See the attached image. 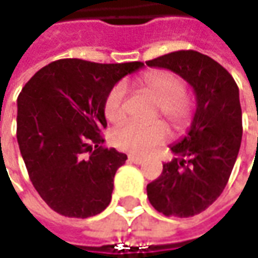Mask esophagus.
Segmentation results:
<instances>
[{"label":"esophagus","instance_id":"34e87169","mask_svg":"<svg viewBox=\"0 0 258 258\" xmlns=\"http://www.w3.org/2000/svg\"><path fill=\"white\" fill-rule=\"evenodd\" d=\"M129 161H131L132 164L136 165H141L145 162V159L142 156H136V155H129Z\"/></svg>","mask_w":258,"mask_h":258}]
</instances>
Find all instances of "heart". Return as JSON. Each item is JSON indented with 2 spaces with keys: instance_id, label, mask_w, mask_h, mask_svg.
I'll return each instance as SVG.
<instances>
[{
  "instance_id": "heart-1",
  "label": "heart",
  "mask_w": 258,
  "mask_h": 258,
  "mask_svg": "<svg viewBox=\"0 0 258 258\" xmlns=\"http://www.w3.org/2000/svg\"><path fill=\"white\" fill-rule=\"evenodd\" d=\"M139 85L145 92L158 102L159 112L176 129H182L189 123L192 116V103L185 96V83L179 76L171 72L155 70L141 77ZM126 86L119 83L113 86L104 100V114L112 123L122 122L126 116ZM168 139V129L164 123L144 124L126 122L119 126L112 135L116 148L134 152L149 154L158 145Z\"/></svg>"
}]
</instances>
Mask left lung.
<instances>
[{
  "instance_id": "left-lung-1",
  "label": "left lung",
  "mask_w": 258,
  "mask_h": 258,
  "mask_svg": "<svg viewBox=\"0 0 258 258\" xmlns=\"http://www.w3.org/2000/svg\"><path fill=\"white\" fill-rule=\"evenodd\" d=\"M168 69L192 86L197 110L188 134L171 151L158 179L146 186L149 203L166 217H192L221 195L231 175L243 136L238 86L223 66L194 50L146 61Z\"/></svg>"
}]
</instances>
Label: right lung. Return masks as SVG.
Returning a JSON list of instances; mask_svg holds the SVG:
<instances>
[{
    "mask_svg": "<svg viewBox=\"0 0 258 258\" xmlns=\"http://www.w3.org/2000/svg\"><path fill=\"white\" fill-rule=\"evenodd\" d=\"M144 63L100 64L63 58L38 70L17 99V141L35 191L55 213L89 218L110 204L127 159L104 148V100Z\"/></svg>",
    "mask_w": 258,
    "mask_h": 258,
    "instance_id": "right-lung-1",
    "label": "right lung"
}]
</instances>
